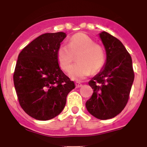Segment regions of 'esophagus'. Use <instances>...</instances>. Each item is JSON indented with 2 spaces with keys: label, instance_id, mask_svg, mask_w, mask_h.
Wrapping results in <instances>:
<instances>
[{
  "label": "esophagus",
  "instance_id": "1",
  "mask_svg": "<svg viewBox=\"0 0 147 147\" xmlns=\"http://www.w3.org/2000/svg\"><path fill=\"white\" fill-rule=\"evenodd\" d=\"M75 86H76V87H81L82 86V84L80 82H75Z\"/></svg>",
  "mask_w": 147,
  "mask_h": 147
}]
</instances>
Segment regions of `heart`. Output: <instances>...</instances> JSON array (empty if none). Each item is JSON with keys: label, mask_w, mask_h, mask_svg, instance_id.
I'll use <instances>...</instances> for the list:
<instances>
[{"label": "heart", "mask_w": 147, "mask_h": 147, "mask_svg": "<svg viewBox=\"0 0 147 147\" xmlns=\"http://www.w3.org/2000/svg\"><path fill=\"white\" fill-rule=\"evenodd\" d=\"M78 64L72 67L69 77L81 81L92 72L101 70L105 63V51L102 45L83 32L72 35L68 45H61L57 50V59L60 67L65 72L70 70L75 57Z\"/></svg>", "instance_id": "heart-1"}]
</instances>
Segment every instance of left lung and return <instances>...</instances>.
Returning a JSON list of instances; mask_svg holds the SVG:
<instances>
[{
	"instance_id": "obj_1",
	"label": "left lung",
	"mask_w": 147,
	"mask_h": 147,
	"mask_svg": "<svg viewBox=\"0 0 147 147\" xmlns=\"http://www.w3.org/2000/svg\"><path fill=\"white\" fill-rule=\"evenodd\" d=\"M107 53L106 65L89 82L93 94L86 102L94 117L108 119L124 109L134 79L131 55L121 41L107 32L100 34Z\"/></svg>"
}]
</instances>
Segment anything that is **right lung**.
I'll return each instance as SVG.
<instances>
[{
	"mask_svg": "<svg viewBox=\"0 0 147 147\" xmlns=\"http://www.w3.org/2000/svg\"><path fill=\"white\" fill-rule=\"evenodd\" d=\"M66 38L63 32L42 34L26 45L18 57L13 82L19 104L31 117L49 120L64 109L75 88L59 67L57 50Z\"/></svg>",
	"mask_w": 147,
	"mask_h": 147,
	"instance_id": "right-lung-1",
	"label": "right lung"
}]
</instances>
